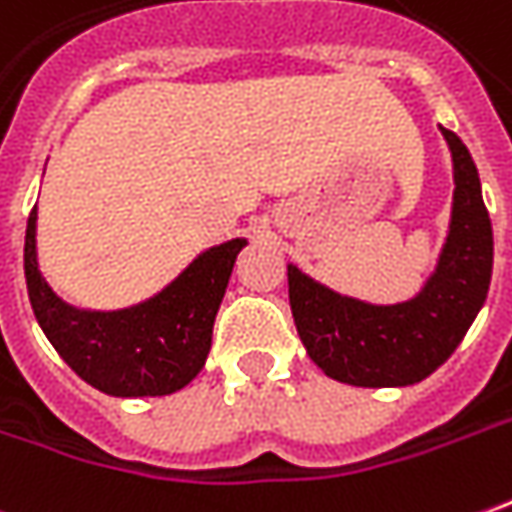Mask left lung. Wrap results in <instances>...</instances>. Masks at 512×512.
I'll return each mask as SVG.
<instances>
[{"mask_svg": "<svg viewBox=\"0 0 512 512\" xmlns=\"http://www.w3.org/2000/svg\"><path fill=\"white\" fill-rule=\"evenodd\" d=\"M455 163L452 224L441 260L416 299L402 305H366L288 266V296L307 355L327 377L360 388L413 385L463 341L488 296L493 232L482 202L480 174L466 144L441 127Z\"/></svg>", "mask_w": 512, "mask_h": 512, "instance_id": "left-lung-1", "label": "left lung"}]
</instances>
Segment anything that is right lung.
<instances>
[{"mask_svg": "<svg viewBox=\"0 0 512 512\" xmlns=\"http://www.w3.org/2000/svg\"><path fill=\"white\" fill-rule=\"evenodd\" d=\"M35 207L24 235V277L35 318L82 380L110 396H166L202 371L213 321L246 241L207 249L155 299L116 313H88L60 302L35 260Z\"/></svg>", "mask_w": 512, "mask_h": 512, "instance_id": "add662e5", "label": "right lung"}]
</instances>
